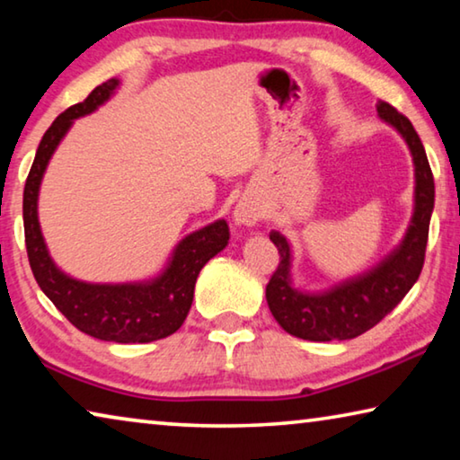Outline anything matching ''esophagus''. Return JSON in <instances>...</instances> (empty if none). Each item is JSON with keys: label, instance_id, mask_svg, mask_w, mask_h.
I'll use <instances>...</instances> for the list:
<instances>
[{"label": "esophagus", "instance_id": "1", "mask_svg": "<svg viewBox=\"0 0 460 460\" xmlns=\"http://www.w3.org/2000/svg\"><path fill=\"white\" fill-rule=\"evenodd\" d=\"M261 220V208L251 199L238 201L234 209V222L238 226H254Z\"/></svg>", "mask_w": 460, "mask_h": 460}]
</instances>
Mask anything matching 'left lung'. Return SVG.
Masks as SVG:
<instances>
[{
    "label": "left lung",
    "instance_id": "8db88e82",
    "mask_svg": "<svg viewBox=\"0 0 460 460\" xmlns=\"http://www.w3.org/2000/svg\"><path fill=\"white\" fill-rule=\"evenodd\" d=\"M378 115L405 137L415 164V211L397 251L376 270L343 281L324 294H302L289 281V244L279 232H271L279 263L265 289V298L284 331L308 341H343L366 333L378 324L418 281L434 209V174L423 144L411 121L388 102L378 104Z\"/></svg>",
    "mask_w": 460,
    "mask_h": 460
}]
</instances>
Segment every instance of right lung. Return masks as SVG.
Instances as JSON below:
<instances>
[{
    "mask_svg": "<svg viewBox=\"0 0 460 460\" xmlns=\"http://www.w3.org/2000/svg\"><path fill=\"white\" fill-rule=\"evenodd\" d=\"M117 86L119 80L115 77L96 86L86 96V101L63 111L42 136L24 185L22 214L26 252L37 284L75 329L102 341L150 343L172 335L185 323L190 302H193L197 275L211 257H216L228 244V224L217 220L182 238L176 246L171 265L154 281L101 286L67 278L55 267L42 240L37 216L42 172L55 147L72 127L74 119L101 107Z\"/></svg>",
    "mask_w": 460,
    "mask_h": 460,
    "instance_id": "add662e5",
    "label": "right lung"
}]
</instances>
